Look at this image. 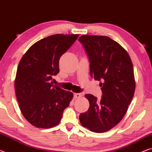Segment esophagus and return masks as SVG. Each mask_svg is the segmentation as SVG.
Instances as JSON below:
<instances>
[{"mask_svg":"<svg viewBox=\"0 0 152 152\" xmlns=\"http://www.w3.org/2000/svg\"><path fill=\"white\" fill-rule=\"evenodd\" d=\"M74 96L75 99H78V98H80L82 96V93H75L74 94Z\"/></svg>","mask_w":152,"mask_h":152,"instance_id":"obj_1","label":"esophagus"}]
</instances>
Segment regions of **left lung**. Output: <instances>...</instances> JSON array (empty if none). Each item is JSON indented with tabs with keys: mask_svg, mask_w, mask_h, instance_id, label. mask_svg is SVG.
Segmentation results:
<instances>
[{
	"mask_svg": "<svg viewBox=\"0 0 152 152\" xmlns=\"http://www.w3.org/2000/svg\"><path fill=\"white\" fill-rule=\"evenodd\" d=\"M78 41L88 56L90 73L100 81L101 101L86 94L88 110L80 115L81 125L95 133H103L124 117L134 95L135 82L132 61L124 48L107 36L83 35Z\"/></svg>",
	"mask_w": 152,
	"mask_h": 152,
	"instance_id": "8db88e82",
	"label": "left lung"
}]
</instances>
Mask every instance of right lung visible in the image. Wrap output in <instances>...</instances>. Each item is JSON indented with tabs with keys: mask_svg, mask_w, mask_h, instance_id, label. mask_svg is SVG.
Listing matches in <instances>:
<instances>
[{
	"mask_svg": "<svg viewBox=\"0 0 152 152\" xmlns=\"http://www.w3.org/2000/svg\"><path fill=\"white\" fill-rule=\"evenodd\" d=\"M79 35L56 34L35 43L18 66L15 88L23 115L38 128L55 127L73 93L53 85L52 76L59 73V60Z\"/></svg>",
	"mask_w": 152,
	"mask_h": 152,
	"instance_id": "1",
	"label": "right lung"
}]
</instances>
